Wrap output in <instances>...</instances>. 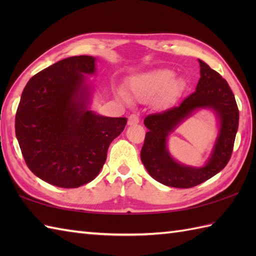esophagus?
I'll list each match as a JSON object with an SVG mask.
<instances>
[{
	"label": "esophagus",
	"instance_id": "1",
	"mask_svg": "<svg viewBox=\"0 0 256 256\" xmlns=\"http://www.w3.org/2000/svg\"><path fill=\"white\" fill-rule=\"evenodd\" d=\"M138 122H140V118L138 116H136V114H131V116H128V125H135Z\"/></svg>",
	"mask_w": 256,
	"mask_h": 256
}]
</instances>
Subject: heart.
<instances>
[{"mask_svg":"<svg viewBox=\"0 0 256 256\" xmlns=\"http://www.w3.org/2000/svg\"><path fill=\"white\" fill-rule=\"evenodd\" d=\"M130 90L132 96L140 101L150 100L157 96L156 104L160 108L168 106L175 102L184 90L182 79L175 78L172 69L160 68L135 76L130 80ZM118 96L125 102L130 98L123 90H118Z\"/></svg>","mask_w":256,"mask_h":256,"instance_id":"b5f03b06","label":"heart"}]
</instances>
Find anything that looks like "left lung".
<instances>
[{"instance_id": "1", "label": "left lung", "mask_w": 256, "mask_h": 256, "mask_svg": "<svg viewBox=\"0 0 256 256\" xmlns=\"http://www.w3.org/2000/svg\"><path fill=\"white\" fill-rule=\"evenodd\" d=\"M200 79L194 94L180 104L144 120L145 135L140 160L155 180L175 188H192L221 172L229 162L238 126V110L229 84L221 76L199 59ZM214 112L220 132L206 164L201 168L182 164L171 156L166 142L169 135L198 110Z\"/></svg>"}]
</instances>
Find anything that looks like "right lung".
<instances>
[{"mask_svg":"<svg viewBox=\"0 0 256 256\" xmlns=\"http://www.w3.org/2000/svg\"><path fill=\"white\" fill-rule=\"evenodd\" d=\"M96 58L74 56L30 79L15 116V134L32 174L62 188H77L99 175L112 140L126 118H108L89 108Z\"/></svg>","mask_w":256,"mask_h":256,"instance_id":"add662e5","label":"right lung"}]
</instances>
